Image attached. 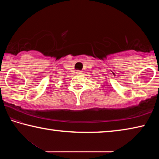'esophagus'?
Returning <instances> with one entry per match:
<instances>
[{"mask_svg": "<svg viewBox=\"0 0 159 159\" xmlns=\"http://www.w3.org/2000/svg\"><path fill=\"white\" fill-rule=\"evenodd\" d=\"M77 74H83V71H76Z\"/></svg>", "mask_w": 159, "mask_h": 159, "instance_id": "obj_1", "label": "esophagus"}]
</instances>
